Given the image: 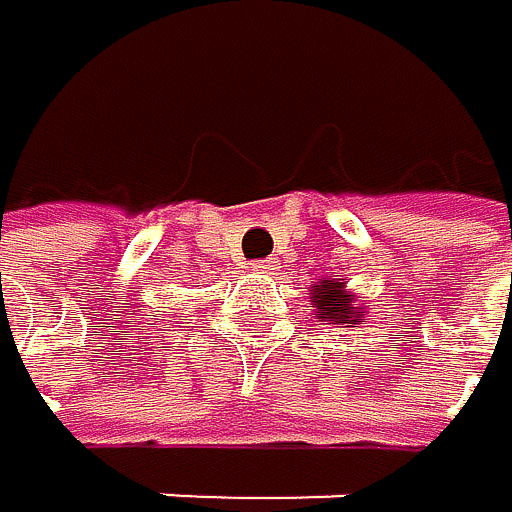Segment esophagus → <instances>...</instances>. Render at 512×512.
I'll return each instance as SVG.
<instances>
[{"label": "esophagus", "mask_w": 512, "mask_h": 512, "mask_svg": "<svg viewBox=\"0 0 512 512\" xmlns=\"http://www.w3.org/2000/svg\"><path fill=\"white\" fill-rule=\"evenodd\" d=\"M251 270L254 273H270V270H276V261H254Z\"/></svg>", "instance_id": "1"}]
</instances>
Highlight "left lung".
Listing matches in <instances>:
<instances>
[{
	"label": "left lung",
	"mask_w": 512,
	"mask_h": 512,
	"mask_svg": "<svg viewBox=\"0 0 512 512\" xmlns=\"http://www.w3.org/2000/svg\"><path fill=\"white\" fill-rule=\"evenodd\" d=\"M313 316L334 328H359L365 322V307L356 304V294L341 279H319L310 288Z\"/></svg>",
	"instance_id": "1"
}]
</instances>
